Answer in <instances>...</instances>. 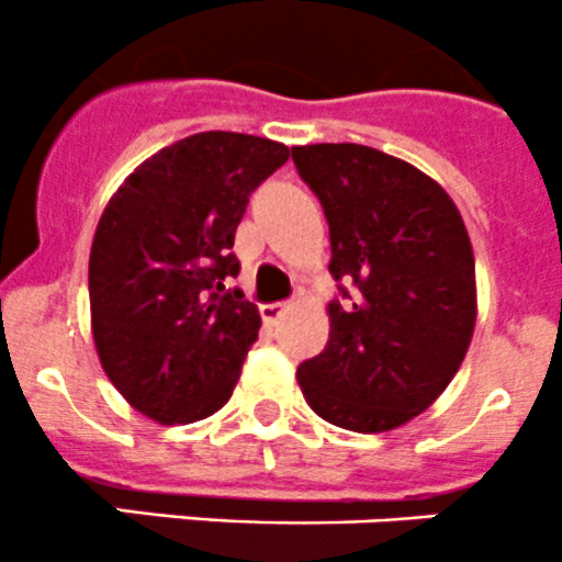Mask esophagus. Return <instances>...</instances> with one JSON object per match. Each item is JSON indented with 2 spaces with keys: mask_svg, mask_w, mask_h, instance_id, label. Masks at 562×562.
<instances>
[{
  "mask_svg": "<svg viewBox=\"0 0 562 562\" xmlns=\"http://www.w3.org/2000/svg\"><path fill=\"white\" fill-rule=\"evenodd\" d=\"M285 313H288V304H285V302L263 304V307H260V317H263L266 323H277Z\"/></svg>",
  "mask_w": 562,
  "mask_h": 562,
  "instance_id": "obj_1",
  "label": "esophagus"
}]
</instances>
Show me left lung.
<instances>
[{"instance_id":"left-lung-1","label":"left lung","mask_w":562,"mask_h":562,"mask_svg":"<svg viewBox=\"0 0 562 562\" xmlns=\"http://www.w3.org/2000/svg\"><path fill=\"white\" fill-rule=\"evenodd\" d=\"M293 162L326 214L328 271L342 293L328 304L323 353L299 364V386L334 427L389 432L443 394L470 348L468 228L438 181L372 146H293Z\"/></svg>"}]
</instances>
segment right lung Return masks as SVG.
Segmentation results:
<instances>
[{"label": "right lung", "instance_id": "obj_1", "mask_svg": "<svg viewBox=\"0 0 562 562\" xmlns=\"http://www.w3.org/2000/svg\"><path fill=\"white\" fill-rule=\"evenodd\" d=\"M291 157L277 140L198 133L140 162L108 201L92 255V337L108 381L157 424H192L234 394L260 315L231 252L260 181Z\"/></svg>", "mask_w": 562, "mask_h": 562}]
</instances>
